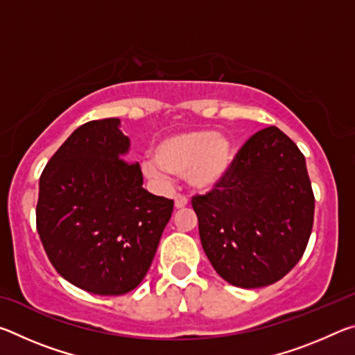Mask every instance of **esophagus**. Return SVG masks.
<instances>
[{
    "label": "esophagus",
    "mask_w": 355,
    "mask_h": 355,
    "mask_svg": "<svg viewBox=\"0 0 355 355\" xmlns=\"http://www.w3.org/2000/svg\"><path fill=\"white\" fill-rule=\"evenodd\" d=\"M188 202H189L188 197L178 194V196L175 197V208H184L186 205H188Z\"/></svg>",
    "instance_id": "34e87169"
}]
</instances>
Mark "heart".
<instances>
[{
	"label": "heart",
	"instance_id": "b5f03b06",
	"mask_svg": "<svg viewBox=\"0 0 355 355\" xmlns=\"http://www.w3.org/2000/svg\"><path fill=\"white\" fill-rule=\"evenodd\" d=\"M235 147L228 137L211 130L184 131L166 137L155 147V158L142 159V172L163 182L167 172L186 175L192 188L209 191L230 172Z\"/></svg>",
	"mask_w": 355,
	"mask_h": 355
}]
</instances>
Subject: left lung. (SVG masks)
Here are the masks:
<instances>
[{
	"mask_svg": "<svg viewBox=\"0 0 355 355\" xmlns=\"http://www.w3.org/2000/svg\"><path fill=\"white\" fill-rule=\"evenodd\" d=\"M202 248L222 279L239 288L275 284L302 258L315 196L305 158L277 127L258 131L228 175L192 197Z\"/></svg>",
	"mask_w": 355,
	"mask_h": 355,
	"instance_id": "1",
	"label": "left lung"
}]
</instances>
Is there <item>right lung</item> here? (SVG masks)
Masks as SVG:
<instances>
[{
    "label": "right lung",
    "mask_w": 355,
    "mask_h": 355,
    "mask_svg": "<svg viewBox=\"0 0 355 355\" xmlns=\"http://www.w3.org/2000/svg\"><path fill=\"white\" fill-rule=\"evenodd\" d=\"M120 120H92L69 136L39 182L35 224L56 271L71 285L120 296L141 284L173 211L142 188L139 163L123 158Z\"/></svg>",
    "instance_id": "obj_1"
}]
</instances>
